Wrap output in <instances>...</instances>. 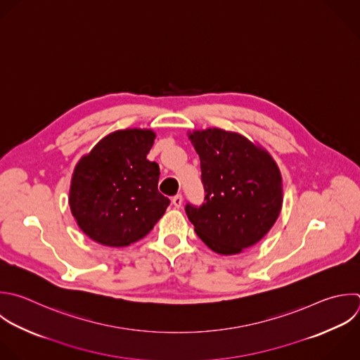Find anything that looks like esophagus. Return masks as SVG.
Listing matches in <instances>:
<instances>
[{"label": "esophagus", "mask_w": 360, "mask_h": 360, "mask_svg": "<svg viewBox=\"0 0 360 360\" xmlns=\"http://www.w3.org/2000/svg\"><path fill=\"white\" fill-rule=\"evenodd\" d=\"M172 202H173L174 208H180V207H181V204H183V195H181V194L174 195V197L172 198Z\"/></svg>", "instance_id": "obj_1"}]
</instances>
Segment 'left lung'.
Here are the masks:
<instances>
[{
	"label": "left lung",
	"mask_w": 360,
	"mask_h": 360,
	"mask_svg": "<svg viewBox=\"0 0 360 360\" xmlns=\"http://www.w3.org/2000/svg\"><path fill=\"white\" fill-rule=\"evenodd\" d=\"M201 162L205 198L186 205L195 233L219 255H238L271 229L283 207L281 173L271 155L238 132L188 134Z\"/></svg>",
	"instance_id": "obj_1"
}]
</instances>
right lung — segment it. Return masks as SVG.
Segmentation results:
<instances>
[{"mask_svg": "<svg viewBox=\"0 0 360 360\" xmlns=\"http://www.w3.org/2000/svg\"><path fill=\"white\" fill-rule=\"evenodd\" d=\"M156 134L128 128L104 136L75 167L69 205L94 242L128 246L146 236L170 200L158 190L159 165L146 159Z\"/></svg>", "mask_w": 360, "mask_h": 360, "instance_id": "add662e5", "label": "right lung"}]
</instances>
